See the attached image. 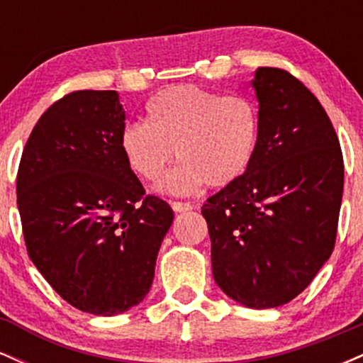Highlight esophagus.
Returning <instances> with one entry per match:
<instances>
[{"label": "esophagus", "instance_id": "esophagus-1", "mask_svg": "<svg viewBox=\"0 0 363 363\" xmlns=\"http://www.w3.org/2000/svg\"><path fill=\"white\" fill-rule=\"evenodd\" d=\"M170 206H172V210L177 211V213L193 210V205H191V203H187V201H172V203H170Z\"/></svg>", "mask_w": 363, "mask_h": 363}]
</instances>
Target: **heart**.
I'll list each match as a JSON object with an SVG mask.
<instances>
[{"instance_id": "heart-1", "label": "heart", "mask_w": 363, "mask_h": 363, "mask_svg": "<svg viewBox=\"0 0 363 363\" xmlns=\"http://www.w3.org/2000/svg\"><path fill=\"white\" fill-rule=\"evenodd\" d=\"M259 136L256 106L245 97L176 85L147 104V123H129L119 136L126 165L143 181L164 176L174 152L181 160L157 189L191 194L203 184L222 187L251 164Z\"/></svg>"}]
</instances>
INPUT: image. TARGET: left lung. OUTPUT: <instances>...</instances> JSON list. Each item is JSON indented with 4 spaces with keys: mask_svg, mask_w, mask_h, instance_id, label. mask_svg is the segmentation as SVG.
I'll list each match as a JSON object with an SVG mask.
<instances>
[{
    "mask_svg": "<svg viewBox=\"0 0 363 363\" xmlns=\"http://www.w3.org/2000/svg\"><path fill=\"white\" fill-rule=\"evenodd\" d=\"M259 136L245 172L201 213L216 285L251 309L297 297L331 256L343 196V155L318 99L285 69L257 68Z\"/></svg>",
    "mask_w": 363,
    "mask_h": 363,
    "instance_id": "obj_1",
    "label": "left lung"
}]
</instances>
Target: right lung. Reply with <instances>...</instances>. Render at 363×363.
Listing matches in <instances>:
<instances>
[{
    "label": "right lung",
    "mask_w": 363,
    "mask_h": 363,
    "mask_svg": "<svg viewBox=\"0 0 363 363\" xmlns=\"http://www.w3.org/2000/svg\"><path fill=\"white\" fill-rule=\"evenodd\" d=\"M126 112L114 90L52 104L25 145L16 203L25 245L66 302L123 314L147 297L174 211L145 196L119 148Z\"/></svg>",
    "instance_id": "obj_1"
}]
</instances>
